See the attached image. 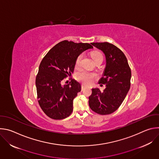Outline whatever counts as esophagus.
<instances>
[{
	"label": "esophagus",
	"mask_w": 159,
	"mask_h": 159,
	"mask_svg": "<svg viewBox=\"0 0 159 159\" xmlns=\"http://www.w3.org/2000/svg\"><path fill=\"white\" fill-rule=\"evenodd\" d=\"M82 87V90H83V89H84V88L85 87V85H84V84H82V87Z\"/></svg>",
	"instance_id": "1"
}]
</instances>
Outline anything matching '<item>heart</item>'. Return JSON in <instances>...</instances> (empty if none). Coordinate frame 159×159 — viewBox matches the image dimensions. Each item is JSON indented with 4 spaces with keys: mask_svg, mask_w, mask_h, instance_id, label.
<instances>
[{
    "mask_svg": "<svg viewBox=\"0 0 159 159\" xmlns=\"http://www.w3.org/2000/svg\"><path fill=\"white\" fill-rule=\"evenodd\" d=\"M90 55H91L93 59L95 62L100 59H103V56L102 53L100 52L97 50L93 51L91 53H90ZM83 56H84L83 54L81 53L77 57L75 60L76 67L78 68L80 66L82 60L83 58ZM96 77L97 76L95 74L88 72V71H82L81 72H79L77 75V80L82 82L85 85H90L96 79Z\"/></svg>",
    "mask_w": 159,
    "mask_h": 159,
    "instance_id": "heart-1",
    "label": "heart"
}]
</instances>
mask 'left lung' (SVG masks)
<instances>
[{
	"instance_id": "8db88e82",
	"label": "left lung",
	"mask_w": 159,
	"mask_h": 159,
	"mask_svg": "<svg viewBox=\"0 0 159 159\" xmlns=\"http://www.w3.org/2000/svg\"><path fill=\"white\" fill-rule=\"evenodd\" d=\"M91 44L105 55L106 64L99 84L106 87L102 92L98 88L92 89L89 107L98 114L109 115L118 109L129 91L131 69L123 52L114 44L107 42Z\"/></svg>"
}]
</instances>
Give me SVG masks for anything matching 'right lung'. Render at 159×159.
<instances>
[{
  "label": "right lung",
  "mask_w": 159,
  "mask_h": 159,
  "mask_svg": "<svg viewBox=\"0 0 159 159\" xmlns=\"http://www.w3.org/2000/svg\"><path fill=\"white\" fill-rule=\"evenodd\" d=\"M93 48L89 43L67 40L53 47L40 63L36 77L39 104L43 112L53 120L69 116L73 111V100L80 92L81 85L76 80L61 85L63 79L74 72L77 57Z\"/></svg>",
  "instance_id": "add662e5"
}]
</instances>
